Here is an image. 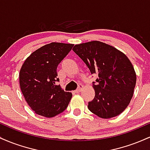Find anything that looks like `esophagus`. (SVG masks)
<instances>
[{
	"label": "esophagus",
	"instance_id": "obj_1",
	"mask_svg": "<svg viewBox=\"0 0 150 150\" xmlns=\"http://www.w3.org/2000/svg\"><path fill=\"white\" fill-rule=\"evenodd\" d=\"M82 85H79L78 88H77L76 90L74 91V92H75V93H79L81 90H82Z\"/></svg>",
	"mask_w": 150,
	"mask_h": 150
}]
</instances>
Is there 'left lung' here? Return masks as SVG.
I'll return each instance as SVG.
<instances>
[{
    "mask_svg": "<svg viewBox=\"0 0 150 150\" xmlns=\"http://www.w3.org/2000/svg\"><path fill=\"white\" fill-rule=\"evenodd\" d=\"M73 50L92 75L98 76L92 82L95 96L88 103L89 111L102 118L121 113L131 100L136 84L130 60L116 48L98 41L77 44Z\"/></svg>",
    "mask_w": 150,
    "mask_h": 150,
    "instance_id": "1",
    "label": "left lung"
}]
</instances>
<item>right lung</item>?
<instances>
[{"label":"right lung","instance_id":"add662e5","mask_svg":"<svg viewBox=\"0 0 150 150\" xmlns=\"http://www.w3.org/2000/svg\"><path fill=\"white\" fill-rule=\"evenodd\" d=\"M74 45L52 42L39 48L24 62L20 72V89L37 114L51 118L64 111L72 93L56 85L57 67Z\"/></svg>","mask_w":150,"mask_h":150}]
</instances>
